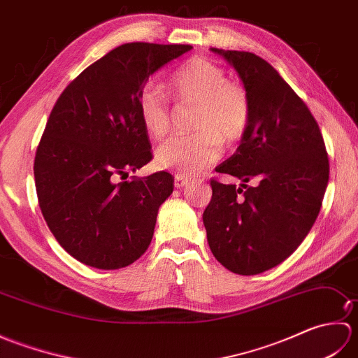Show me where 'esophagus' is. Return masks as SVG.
I'll list each match as a JSON object with an SVG mask.
<instances>
[{"mask_svg": "<svg viewBox=\"0 0 358 358\" xmlns=\"http://www.w3.org/2000/svg\"><path fill=\"white\" fill-rule=\"evenodd\" d=\"M173 185H175V187H177V189H181V187L191 185V180H189L187 177H185V175L177 173V175H175V178H173Z\"/></svg>", "mask_w": 358, "mask_h": 358, "instance_id": "1", "label": "esophagus"}]
</instances>
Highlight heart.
I'll return each mask as SVG.
<instances>
[{
	"instance_id": "obj_1",
	"label": "heart",
	"mask_w": 358,
	"mask_h": 358,
	"mask_svg": "<svg viewBox=\"0 0 358 358\" xmlns=\"http://www.w3.org/2000/svg\"><path fill=\"white\" fill-rule=\"evenodd\" d=\"M171 90L180 103L195 104L192 127L187 136H172L155 150L162 169L194 175L217 162L224 144L245 136L250 123V100L240 85L227 81L222 67L204 58H191L172 75ZM141 123L152 138H162L171 127V108L155 86H146L138 95Z\"/></svg>"
}]
</instances>
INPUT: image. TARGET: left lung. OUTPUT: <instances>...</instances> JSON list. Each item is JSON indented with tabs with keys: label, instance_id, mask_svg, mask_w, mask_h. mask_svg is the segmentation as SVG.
<instances>
[{
	"label": "left lung",
	"instance_id": "1",
	"mask_svg": "<svg viewBox=\"0 0 358 358\" xmlns=\"http://www.w3.org/2000/svg\"><path fill=\"white\" fill-rule=\"evenodd\" d=\"M210 50L237 71L250 123L235 154L215 167L240 186L212 180L203 223L226 269L257 275L285 262L315 223L328 187V154L308 106L268 62L250 52Z\"/></svg>",
	"mask_w": 358,
	"mask_h": 358
}]
</instances>
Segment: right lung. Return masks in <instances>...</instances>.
Instances as JSON below:
<instances>
[{"label": "right lung", "mask_w": 358, "mask_h": 358, "mask_svg": "<svg viewBox=\"0 0 358 358\" xmlns=\"http://www.w3.org/2000/svg\"><path fill=\"white\" fill-rule=\"evenodd\" d=\"M191 49L118 45L83 71L53 106L35 155L36 195L53 237L78 262L120 269L149 248L173 177L157 172L126 180L152 159L138 95L150 75Z\"/></svg>", "instance_id": "right-lung-1"}]
</instances>
